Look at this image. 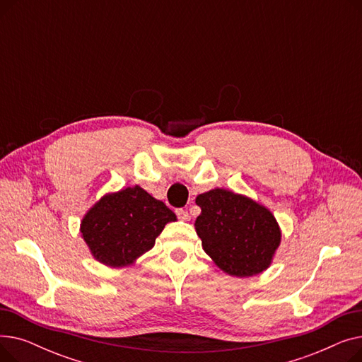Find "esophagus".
Listing matches in <instances>:
<instances>
[{
  "label": "esophagus",
  "mask_w": 362,
  "mask_h": 362,
  "mask_svg": "<svg viewBox=\"0 0 362 362\" xmlns=\"http://www.w3.org/2000/svg\"><path fill=\"white\" fill-rule=\"evenodd\" d=\"M176 216L182 221H189V220H191V216H189L187 210H183V208H179V210H176Z\"/></svg>",
  "instance_id": "34e87169"
}]
</instances>
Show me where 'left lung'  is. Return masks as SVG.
<instances>
[{"mask_svg":"<svg viewBox=\"0 0 362 362\" xmlns=\"http://www.w3.org/2000/svg\"><path fill=\"white\" fill-rule=\"evenodd\" d=\"M195 202L201 206L195 229L202 248L224 273L250 277L269 267L281 233L267 208L220 187Z\"/></svg>","mask_w":362,"mask_h":362,"instance_id":"8db88e82","label":"left lung"}]
</instances>
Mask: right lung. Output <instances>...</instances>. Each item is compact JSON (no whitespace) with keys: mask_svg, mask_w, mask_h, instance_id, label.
<instances>
[{"mask_svg":"<svg viewBox=\"0 0 362 362\" xmlns=\"http://www.w3.org/2000/svg\"><path fill=\"white\" fill-rule=\"evenodd\" d=\"M176 214L142 187H126L103 197L81 224L82 236L95 259L124 267L149 251Z\"/></svg>","mask_w":362,"mask_h":362,"instance_id":"1","label":"right lung"}]
</instances>
